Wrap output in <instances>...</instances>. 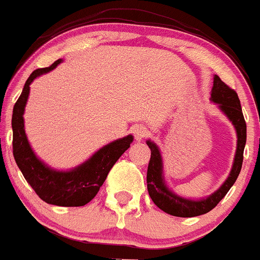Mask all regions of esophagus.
Masks as SVG:
<instances>
[{
  "mask_svg": "<svg viewBox=\"0 0 260 260\" xmlns=\"http://www.w3.org/2000/svg\"><path fill=\"white\" fill-rule=\"evenodd\" d=\"M133 135H135L136 141L139 142L144 137H147V135H148V129H147L144 125H136V127L133 128Z\"/></svg>",
  "mask_w": 260,
  "mask_h": 260,
  "instance_id": "obj_1",
  "label": "esophagus"
}]
</instances>
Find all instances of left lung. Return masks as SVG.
<instances>
[{
	"label": "left lung",
	"mask_w": 260,
	"mask_h": 260,
	"mask_svg": "<svg viewBox=\"0 0 260 260\" xmlns=\"http://www.w3.org/2000/svg\"><path fill=\"white\" fill-rule=\"evenodd\" d=\"M210 101L218 106L220 112L232 122L237 133V149L233 166L229 172L228 178L215 192L201 199H190L177 194L167 185L163 171V158L159 147L148 139L147 146L151 148V160L147 171V188L153 203L163 212L174 217L190 218L208 213L219 203L228 193L232 185L238 178L243 163L245 141H247V124L243 117L240 101L236 91L229 88L217 75L213 78V87L210 91Z\"/></svg>",
	"instance_id": "1"
}]
</instances>
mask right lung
<instances>
[{
    "instance_id": "right-lung-1",
    "label": "right lung",
    "mask_w": 260,
    "mask_h": 260,
    "mask_svg": "<svg viewBox=\"0 0 260 260\" xmlns=\"http://www.w3.org/2000/svg\"><path fill=\"white\" fill-rule=\"evenodd\" d=\"M62 58L50 67L34 71L24 83L20 98L13 107V157L24 179L46 203L59 207H82L91 202L102 187L109 171L133 142V136L116 139L94 152L77 167L59 171L37 157L24 131V108L29 95V86L40 76L51 72Z\"/></svg>"
}]
</instances>
